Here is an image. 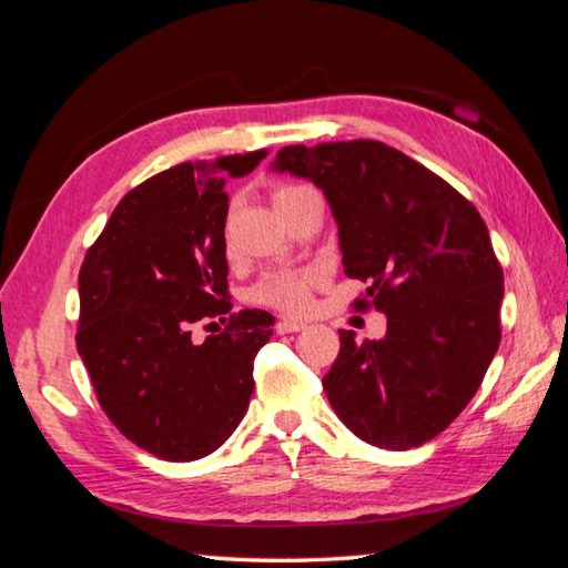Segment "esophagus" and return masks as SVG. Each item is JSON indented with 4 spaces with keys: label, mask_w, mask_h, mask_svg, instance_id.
<instances>
[{
    "label": "esophagus",
    "mask_w": 568,
    "mask_h": 568,
    "mask_svg": "<svg viewBox=\"0 0 568 568\" xmlns=\"http://www.w3.org/2000/svg\"><path fill=\"white\" fill-rule=\"evenodd\" d=\"M305 327V323H301V320H291V317H283V320H277V325H275V329L281 335H287V333H301V329Z\"/></svg>",
    "instance_id": "34e87169"
}]
</instances>
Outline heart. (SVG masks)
<instances>
[{
  "label": "heart",
  "mask_w": 568,
  "mask_h": 568,
  "mask_svg": "<svg viewBox=\"0 0 568 568\" xmlns=\"http://www.w3.org/2000/svg\"><path fill=\"white\" fill-rule=\"evenodd\" d=\"M307 185L287 183L273 191V205H283L297 195L307 193ZM320 285V273L315 271H277L267 273L253 285L251 301L257 305L275 307L287 315H305L313 307V291Z\"/></svg>",
  "instance_id": "b5f03b06"
}]
</instances>
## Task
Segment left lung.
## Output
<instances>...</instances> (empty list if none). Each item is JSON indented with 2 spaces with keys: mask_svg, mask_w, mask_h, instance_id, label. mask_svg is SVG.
<instances>
[{
  "mask_svg": "<svg viewBox=\"0 0 568 568\" xmlns=\"http://www.w3.org/2000/svg\"><path fill=\"white\" fill-rule=\"evenodd\" d=\"M273 171L323 189L345 275L367 285L353 307L387 315L383 339L339 329L329 405L367 445L435 439L477 395L501 339L504 273L479 211L383 141L285 146Z\"/></svg>",
  "mask_w": 568,
  "mask_h": 568,
  "instance_id": "1",
  "label": "left lung"
}]
</instances>
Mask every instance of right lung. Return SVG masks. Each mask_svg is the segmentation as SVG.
<instances>
[{"instance_id": "obj_1", "label": "right lung", "mask_w": 568, "mask_h": 568, "mask_svg": "<svg viewBox=\"0 0 568 568\" xmlns=\"http://www.w3.org/2000/svg\"><path fill=\"white\" fill-rule=\"evenodd\" d=\"M265 156L156 173L123 195L81 263L77 349L113 427L153 457L211 455L248 409L253 359L275 317L231 313L223 185L225 173L248 176ZM213 316L226 327L193 344L192 325Z\"/></svg>"}]
</instances>
